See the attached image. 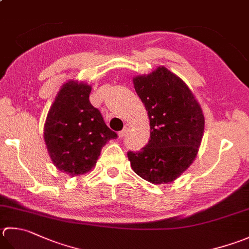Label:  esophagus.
I'll return each instance as SVG.
<instances>
[{
  "label": "esophagus",
  "instance_id": "34e87169",
  "mask_svg": "<svg viewBox=\"0 0 249 249\" xmlns=\"http://www.w3.org/2000/svg\"><path fill=\"white\" fill-rule=\"evenodd\" d=\"M129 128H130V125H129V124H126V125L124 126V128L122 129L121 131H119V137H120V138H123L124 136H126V134L128 133Z\"/></svg>",
  "mask_w": 249,
  "mask_h": 249
}]
</instances>
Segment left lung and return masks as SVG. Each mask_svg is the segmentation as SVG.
Segmentation results:
<instances>
[{
  "mask_svg": "<svg viewBox=\"0 0 249 249\" xmlns=\"http://www.w3.org/2000/svg\"><path fill=\"white\" fill-rule=\"evenodd\" d=\"M134 86L148 111L151 133L145 147L127 152L131 168L151 183L172 182L196 157L205 122L202 109L186 83L165 67L136 76Z\"/></svg>",
  "mask_w": 249,
  "mask_h": 249,
  "instance_id": "obj_1",
  "label": "left lung"
}]
</instances>
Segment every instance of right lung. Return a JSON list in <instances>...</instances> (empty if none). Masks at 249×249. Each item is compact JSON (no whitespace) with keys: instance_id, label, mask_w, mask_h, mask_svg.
Segmentation results:
<instances>
[{"instance_id":"right-lung-1","label":"right lung","mask_w":249,"mask_h":249,"mask_svg":"<svg viewBox=\"0 0 249 249\" xmlns=\"http://www.w3.org/2000/svg\"><path fill=\"white\" fill-rule=\"evenodd\" d=\"M91 87L70 81L58 92L48 111L44 139L55 166L69 176L95 166L102 147L118 137L89 101Z\"/></svg>"}]
</instances>
